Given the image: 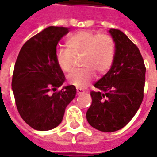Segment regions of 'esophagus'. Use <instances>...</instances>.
<instances>
[{
  "mask_svg": "<svg viewBox=\"0 0 157 157\" xmlns=\"http://www.w3.org/2000/svg\"><path fill=\"white\" fill-rule=\"evenodd\" d=\"M76 92H77V94L78 95H81V94H82V93H84V90L82 88H76Z\"/></svg>",
  "mask_w": 157,
  "mask_h": 157,
  "instance_id": "34e87169",
  "label": "esophagus"
}]
</instances>
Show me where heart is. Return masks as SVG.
I'll return each mask as SVG.
<instances>
[{
  "label": "heart",
  "mask_w": 157,
  "mask_h": 157,
  "mask_svg": "<svg viewBox=\"0 0 157 157\" xmlns=\"http://www.w3.org/2000/svg\"><path fill=\"white\" fill-rule=\"evenodd\" d=\"M66 48L55 52V60L62 71L70 72L73 69L74 57L82 55L83 68L68 75L70 84L84 88L93 81L96 73L105 74L113 65L115 55V44L107 33H94L82 30L72 33L66 40Z\"/></svg>",
  "instance_id": "b5f03b06"
}]
</instances>
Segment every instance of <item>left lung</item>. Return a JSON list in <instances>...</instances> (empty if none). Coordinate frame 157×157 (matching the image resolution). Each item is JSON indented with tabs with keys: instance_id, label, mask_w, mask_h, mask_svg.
Masks as SVG:
<instances>
[{
	"instance_id": "left-lung-1",
	"label": "left lung",
	"mask_w": 157,
	"mask_h": 157,
	"mask_svg": "<svg viewBox=\"0 0 157 157\" xmlns=\"http://www.w3.org/2000/svg\"><path fill=\"white\" fill-rule=\"evenodd\" d=\"M115 55L109 71L96 82L86 112L91 126L102 132L124 128L138 111L144 98L145 66L138 47L118 29L109 30Z\"/></svg>"
}]
</instances>
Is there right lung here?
I'll return each instance as SVG.
<instances>
[{"label": "right lung", "mask_w": 157, "mask_h": 157, "mask_svg": "<svg viewBox=\"0 0 157 157\" xmlns=\"http://www.w3.org/2000/svg\"><path fill=\"white\" fill-rule=\"evenodd\" d=\"M68 28L48 27L23 44L16 60L12 88L20 116L36 130L55 128L76 94L75 86L57 89L65 75L55 60L58 42Z\"/></svg>", "instance_id": "right-lung-1"}]
</instances>
